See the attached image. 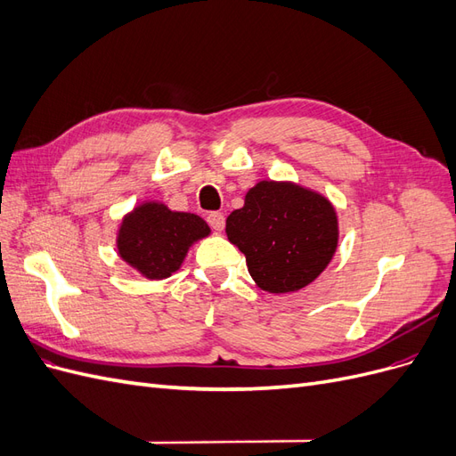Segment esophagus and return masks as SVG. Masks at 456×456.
I'll list each match as a JSON object with an SVG mask.
<instances>
[{"instance_id": "obj_1", "label": "esophagus", "mask_w": 456, "mask_h": 456, "mask_svg": "<svg viewBox=\"0 0 456 456\" xmlns=\"http://www.w3.org/2000/svg\"><path fill=\"white\" fill-rule=\"evenodd\" d=\"M207 223H209V226L215 230V232H223L224 230V224H226V218L223 213H209L207 215Z\"/></svg>"}]
</instances>
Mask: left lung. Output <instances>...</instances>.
<instances>
[{
	"label": "left lung",
	"instance_id": "obj_1",
	"mask_svg": "<svg viewBox=\"0 0 456 456\" xmlns=\"http://www.w3.org/2000/svg\"><path fill=\"white\" fill-rule=\"evenodd\" d=\"M226 236L245 255L260 289L291 293L312 283L337 249V213L323 196L293 183L262 181L226 218Z\"/></svg>",
	"mask_w": 456,
	"mask_h": 456
}]
</instances>
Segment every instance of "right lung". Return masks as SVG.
<instances>
[{
  "mask_svg": "<svg viewBox=\"0 0 456 456\" xmlns=\"http://www.w3.org/2000/svg\"><path fill=\"white\" fill-rule=\"evenodd\" d=\"M198 215L175 213L161 203H144L123 218L118 238L119 256L148 280H163L181 268L188 247L209 236Z\"/></svg>",
  "mask_w": 456,
  "mask_h": 456,
  "instance_id": "right-lung-1",
  "label": "right lung"
}]
</instances>
